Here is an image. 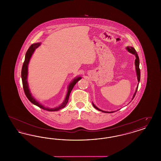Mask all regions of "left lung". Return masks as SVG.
I'll return each mask as SVG.
<instances>
[{
  "instance_id": "obj_1",
  "label": "left lung",
  "mask_w": 161,
  "mask_h": 161,
  "mask_svg": "<svg viewBox=\"0 0 161 161\" xmlns=\"http://www.w3.org/2000/svg\"><path fill=\"white\" fill-rule=\"evenodd\" d=\"M126 49H127V50L129 53H131L132 54H133V55H135V57H136V60H135V66H136V75H137V78H138V82H139V81H140V77H141V75H140V74H140V69H139V57H138V54H137L136 51H135V49H134V47H133L128 46V47H126ZM138 84H139V83H138ZM138 86H137V87H136V91L135 92V93H134V95H133V98H132V100H133V99L134 98V97H135V95H136V93L137 92V90H138ZM92 104H93V106L95 107L96 109H97V110H100V111H101V112H103L108 113V114L114 112H106V111L102 110H101L100 108H98L97 106H95L93 103H92Z\"/></svg>"
}]
</instances>
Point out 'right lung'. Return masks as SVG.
Instances as JSON below:
<instances>
[{
  "instance_id": "right-lung-1",
  "label": "right lung",
  "mask_w": 161,
  "mask_h": 161,
  "mask_svg": "<svg viewBox=\"0 0 161 161\" xmlns=\"http://www.w3.org/2000/svg\"><path fill=\"white\" fill-rule=\"evenodd\" d=\"M41 45V43H34L31 45V46L29 47V49H28L26 55H25V61L23 64V66H22V84H23V90L25 93L26 96V97L28 98V99L31 101L32 104H34V105L40 107L44 110H46L47 111H49V112H54V111H58L60 109H61L62 108L65 107L66 105L67 104L68 100H69V95L70 93V92L72 91L74 86L75 85L77 82L81 79V77H78L75 78V79H74V80L69 84L68 86V92L65 98V100L63 101V103L61 104V105H60L58 107L53 108H47V107H45L44 106H43L42 104H41L40 103H38L37 100H36L31 95V93L29 89V86L28 84V80H27V78H28V64L30 60L31 59V56L34 53V51L36 50V48H37L38 46Z\"/></svg>"
}]
</instances>
